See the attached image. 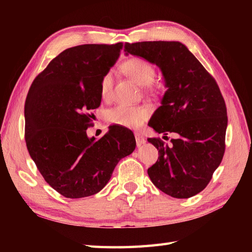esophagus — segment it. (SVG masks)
<instances>
[{"instance_id": "34e87169", "label": "esophagus", "mask_w": 252, "mask_h": 252, "mask_svg": "<svg viewBox=\"0 0 252 252\" xmlns=\"http://www.w3.org/2000/svg\"><path fill=\"white\" fill-rule=\"evenodd\" d=\"M134 136H135V142H136V146L140 147L141 145H143L146 140L144 139V136L140 133V132H134Z\"/></svg>"}]
</instances>
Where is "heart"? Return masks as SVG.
I'll return each instance as SVG.
<instances>
[{"label":"heart","mask_w":252,"mask_h":252,"mask_svg":"<svg viewBox=\"0 0 252 252\" xmlns=\"http://www.w3.org/2000/svg\"><path fill=\"white\" fill-rule=\"evenodd\" d=\"M123 70L135 82L145 86L149 93H156L157 87L154 83L157 75L156 67L147 60L139 57L128 59L122 65ZM114 77L113 71L107 70L100 80V94L104 100H110L113 94ZM150 116V110L145 106H129L120 104L107 111L106 118L112 124L123 127H140Z\"/></svg>","instance_id":"1"}]
</instances>
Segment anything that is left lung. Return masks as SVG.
Here are the masks:
<instances>
[{
  "label": "left lung",
  "mask_w": 252,
  "mask_h": 252,
  "mask_svg": "<svg viewBox=\"0 0 252 252\" xmlns=\"http://www.w3.org/2000/svg\"><path fill=\"white\" fill-rule=\"evenodd\" d=\"M128 53L161 68L167 91L148 125L158 133H175L171 144L148 139L158 150L147 172L161 191L191 197L209 184L225 152L227 108L215 78L180 42L126 43Z\"/></svg>",
  "instance_id": "obj_1"
}]
</instances>
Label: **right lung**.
Returning a JSON list of instances; mask_svg holds the SVG:
<instances>
[{"label":"right lung","mask_w":252,"mask_h":252,"mask_svg":"<svg viewBox=\"0 0 252 252\" xmlns=\"http://www.w3.org/2000/svg\"><path fill=\"white\" fill-rule=\"evenodd\" d=\"M123 43L68 48L36 75L25 102V141L46 183L68 199L94 195L120 159L135 148L127 128L109 126L101 139L87 136L100 107V80L118 60Z\"/></svg>","instance_id":"right-lung-1"}]
</instances>
